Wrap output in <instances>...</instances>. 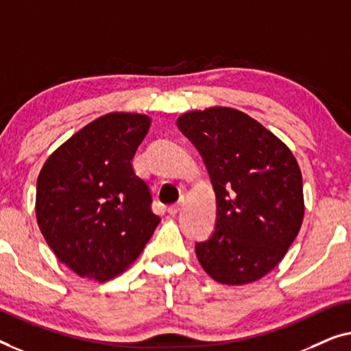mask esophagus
Returning <instances> with one entry per match:
<instances>
[{
  "label": "esophagus",
  "mask_w": 351,
  "mask_h": 351,
  "mask_svg": "<svg viewBox=\"0 0 351 351\" xmlns=\"http://www.w3.org/2000/svg\"><path fill=\"white\" fill-rule=\"evenodd\" d=\"M181 206H182V204H181V202H180V204H175V205H170L169 206V213L170 215H176L178 213V211H180L181 210Z\"/></svg>",
  "instance_id": "1"
}]
</instances>
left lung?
<instances>
[{
    "mask_svg": "<svg viewBox=\"0 0 351 351\" xmlns=\"http://www.w3.org/2000/svg\"><path fill=\"white\" fill-rule=\"evenodd\" d=\"M200 152L216 194L213 235L195 245L197 259L223 285H246L275 269L304 219L302 175L280 138L234 108L178 117Z\"/></svg>",
    "mask_w": 351,
    "mask_h": 351,
    "instance_id": "8db88e82",
    "label": "left lung"
}]
</instances>
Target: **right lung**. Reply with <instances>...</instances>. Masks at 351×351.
<instances>
[{
    "instance_id": "1",
    "label": "right lung",
    "mask_w": 351,
    "mask_h": 351,
    "mask_svg": "<svg viewBox=\"0 0 351 351\" xmlns=\"http://www.w3.org/2000/svg\"><path fill=\"white\" fill-rule=\"evenodd\" d=\"M151 117L110 112L52 152L36 182V219L60 263L106 281L135 261L160 218L132 167Z\"/></svg>"
}]
</instances>
